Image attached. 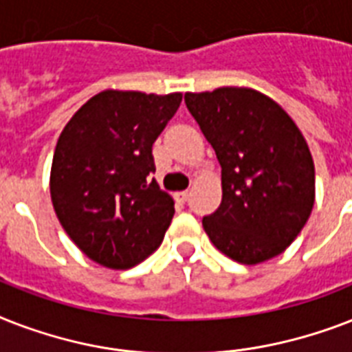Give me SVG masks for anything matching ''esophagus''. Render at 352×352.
<instances>
[{
	"instance_id": "esophagus-1",
	"label": "esophagus",
	"mask_w": 352,
	"mask_h": 352,
	"mask_svg": "<svg viewBox=\"0 0 352 352\" xmlns=\"http://www.w3.org/2000/svg\"><path fill=\"white\" fill-rule=\"evenodd\" d=\"M188 195H190V193H188L186 190H184V192H177V193H175L177 203H182V204L186 203V201H188Z\"/></svg>"
}]
</instances>
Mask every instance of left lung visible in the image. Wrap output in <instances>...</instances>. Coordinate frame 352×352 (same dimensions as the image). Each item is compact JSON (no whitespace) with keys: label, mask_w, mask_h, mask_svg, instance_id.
<instances>
[{"label":"left lung","mask_w":352,"mask_h":352,"mask_svg":"<svg viewBox=\"0 0 352 352\" xmlns=\"http://www.w3.org/2000/svg\"><path fill=\"white\" fill-rule=\"evenodd\" d=\"M221 164L223 201L203 217L217 250L243 265L279 256L314 206V162L294 120L246 87L184 95Z\"/></svg>","instance_id":"1"}]
</instances>
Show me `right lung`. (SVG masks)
Wrapping results in <instances>:
<instances>
[{"instance_id": "add662e5", "label": "right lung", "mask_w": 352, "mask_h": 352, "mask_svg": "<svg viewBox=\"0 0 352 352\" xmlns=\"http://www.w3.org/2000/svg\"><path fill=\"white\" fill-rule=\"evenodd\" d=\"M181 93L102 91L63 127L51 168V199L73 243L107 268H131L160 246L173 199L155 173L153 142Z\"/></svg>"}]
</instances>
